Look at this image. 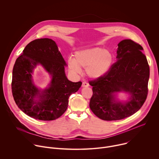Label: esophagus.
Segmentation results:
<instances>
[{
    "mask_svg": "<svg viewBox=\"0 0 159 159\" xmlns=\"http://www.w3.org/2000/svg\"><path fill=\"white\" fill-rule=\"evenodd\" d=\"M82 86L84 87H89V83L87 82H83Z\"/></svg>",
    "mask_w": 159,
    "mask_h": 159,
    "instance_id": "34e87169",
    "label": "esophagus"
}]
</instances>
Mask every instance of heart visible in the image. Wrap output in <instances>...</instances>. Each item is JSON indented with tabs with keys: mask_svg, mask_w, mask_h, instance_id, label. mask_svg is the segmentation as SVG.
<instances>
[{
	"mask_svg": "<svg viewBox=\"0 0 159 159\" xmlns=\"http://www.w3.org/2000/svg\"><path fill=\"white\" fill-rule=\"evenodd\" d=\"M113 61L111 52L101 48H90L77 51L74 58L68 60L69 70L74 74H80L81 69H85L87 75L92 79H99L109 70Z\"/></svg>",
	"mask_w": 159,
	"mask_h": 159,
	"instance_id": "1",
	"label": "heart"
}]
</instances>
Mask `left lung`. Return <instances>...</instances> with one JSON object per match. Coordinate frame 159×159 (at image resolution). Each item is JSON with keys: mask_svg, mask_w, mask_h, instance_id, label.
<instances>
[{"mask_svg": "<svg viewBox=\"0 0 159 159\" xmlns=\"http://www.w3.org/2000/svg\"><path fill=\"white\" fill-rule=\"evenodd\" d=\"M117 61L103 77L89 81L93 94L89 106L94 114L105 121L120 120L137 112L148 94L149 65L140 44L131 39L120 41ZM125 92L130 95L124 103L116 100L115 93Z\"/></svg>", "mask_w": 159, "mask_h": 159, "instance_id": "obj_1", "label": "left lung"}]
</instances>
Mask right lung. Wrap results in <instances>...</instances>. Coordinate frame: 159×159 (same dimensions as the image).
Instances as JSON below:
<instances>
[{"instance_id": "add662e5", "label": "right lung", "mask_w": 159, "mask_h": 159, "mask_svg": "<svg viewBox=\"0 0 159 159\" xmlns=\"http://www.w3.org/2000/svg\"><path fill=\"white\" fill-rule=\"evenodd\" d=\"M22 52L12 70L11 87L16 104L34 119L51 121L58 118L66 110L70 96L77 91L82 82L68 80L65 73L66 62L53 39H34ZM38 64L52 78L49 87L44 90L37 88L32 78Z\"/></svg>"}]
</instances>
